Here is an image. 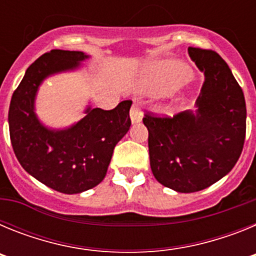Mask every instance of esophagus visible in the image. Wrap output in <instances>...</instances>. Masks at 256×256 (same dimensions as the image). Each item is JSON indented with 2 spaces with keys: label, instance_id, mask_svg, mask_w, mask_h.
<instances>
[{
  "label": "esophagus",
  "instance_id": "obj_1",
  "mask_svg": "<svg viewBox=\"0 0 256 256\" xmlns=\"http://www.w3.org/2000/svg\"><path fill=\"white\" fill-rule=\"evenodd\" d=\"M142 108L141 105L138 102H133L132 108H130V119H132L133 123H138L142 120Z\"/></svg>",
  "mask_w": 256,
  "mask_h": 256
}]
</instances>
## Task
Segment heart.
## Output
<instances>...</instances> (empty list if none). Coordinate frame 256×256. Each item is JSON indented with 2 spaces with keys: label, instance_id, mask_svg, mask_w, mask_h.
<instances>
[{
  "label": "heart",
  "instance_id": "heart-1",
  "mask_svg": "<svg viewBox=\"0 0 256 256\" xmlns=\"http://www.w3.org/2000/svg\"><path fill=\"white\" fill-rule=\"evenodd\" d=\"M188 76V72L180 65H162L148 72V83L151 90H166L180 84Z\"/></svg>",
  "mask_w": 256,
  "mask_h": 256
}]
</instances>
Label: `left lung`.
<instances>
[{"label":"left lung","instance_id":"obj_1","mask_svg":"<svg viewBox=\"0 0 256 256\" xmlns=\"http://www.w3.org/2000/svg\"><path fill=\"white\" fill-rule=\"evenodd\" d=\"M188 54L205 74L198 112H146L142 119L154 177L183 194L201 191L230 173L246 136L245 97L227 62L212 50L188 47Z\"/></svg>","mask_w":256,"mask_h":256}]
</instances>
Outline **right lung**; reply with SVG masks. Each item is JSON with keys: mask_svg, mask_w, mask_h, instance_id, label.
<instances>
[{"mask_svg": "<svg viewBox=\"0 0 256 256\" xmlns=\"http://www.w3.org/2000/svg\"><path fill=\"white\" fill-rule=\"evenodd\" d=\"M80 51L51 50L26 69L14 91L8 108V128L14 152L30 176L62 194H79L105 178L116 144L130 126L132 101L112 110L91 108L76 126L47 130L34 114L38 86L54 73L74 69L87 58Z\"/></svg>", "mask_w": 256, "mask_h": 256, "instance_id": "1", "label": "right lung"}]
</instances>
